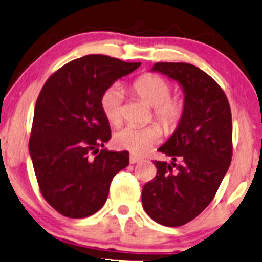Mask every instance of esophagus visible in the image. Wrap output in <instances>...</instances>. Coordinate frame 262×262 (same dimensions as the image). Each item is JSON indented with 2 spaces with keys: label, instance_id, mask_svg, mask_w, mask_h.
<instances>
[{
  "label": "esophagus",
  "instance_id": "1",
  "mask_svg": "<svg viewBox=\"0 0 262 262\" xmlns=\"http://www.w3.org/2000/svg\"><path fill=\"white\" fill-rule=\"evenodd\" d=\"M140 160H141V159L139 158V156H137V155L132 154L130 156H129V161H130V164H137V162H139Z\"/></svg>",
  "mask_w": 262,
  "mask_h": 262
}]
</instances>
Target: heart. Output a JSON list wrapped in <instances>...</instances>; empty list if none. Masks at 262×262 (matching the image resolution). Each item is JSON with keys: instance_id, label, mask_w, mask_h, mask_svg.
I'll return each instance as SVG.
<instances>
[{"instance_id": "obj_1", "label": "heart", "mask_w": 262, "mask_h": 262, "mask_svg": "<svg viewBox=\"0 0 262 262\" xmlns=\"http://www.w3.org/2000/svg\"><path fill=\"white\" fill-rule=\"evenodd\" d=\"M133 91L138 97L154 108L156 121L166 130H172L177 127L185 112V103L180 98H171L172 90L166 80L151 74L143 75L134 82ZM123 97L124 92L118 85L111 86L101 97L102 112L112 125L122 122ZM160 135L161 132L158 125L144 128L127 125L116 132L113 141L117 148L141 155L158 143Z\"/></svg>"}]
</instances>
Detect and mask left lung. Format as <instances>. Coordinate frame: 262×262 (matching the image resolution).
Here are the masks:
<instances>
[{
    "label": "left lung",
    "instance_id": "obj_1",
    "mask_svg": "<svg viewBox=\"0 0 262 262\" xmlns=\"http://www.w3.org/2000/svg\"><path fill=\"white\" fill-rule=\"evenodd\" d=\"M150 71L166 75L181 86L185 112L169 140L158 149L172 161H154L158 172L143 187L141 202L156 223L180 227L212 202L229 169L230 107L221 86L197 66L156 62Z\"/></svg>",
    "mask_w": 262,
    "mask_h": 262
}]
</instances>
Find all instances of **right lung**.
I'll return each instance as SVG.
<instances>
[{"instance_id": "add662e5", "label": "right lung", "mask_w": 262, "mask_h": 262, "mask_svg": "<svg viewBox=\"0 0 262 262\" xmlns=\"http://www.w3.org/2000/svg\"><path fill=\"white\" fill-rule=\"evenodd\" d=\"M140 65L86 55L60 68L39 93L29 154L41 194L60 214L85 218L100 210L113 177L129 165L125 150L100 151L111 139L101 97Z\"/></svg>"}]
</instances>
